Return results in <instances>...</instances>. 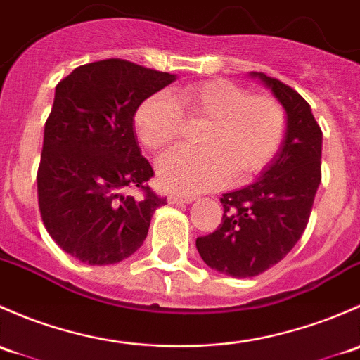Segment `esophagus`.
<instances>
[{"mask_svg": "<svg viewBox=\"0 0 360 360\" xmlns=\"http://www.w3.org/2000/svg\"><path fill=\"white\" fill-rule=\"evenodd\" d=\"M194 201L192 195H184V194H176V192H172L168 195V205H188V202Z\"/></svg>", "mask_w": 360, "mask_h": 360, "instance_id": "esophagus-1", "label": "esophagus"}]
</instances>
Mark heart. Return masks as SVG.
<instances>
[{"instance_id":"1","label":"heart","mask_w":360,"mask_h":360,"mask_svg":"<svg viewBox=\"0 0 360 360\" xmlns=\"http://www.w3.org/2000/svg\"><path fill=\"white\" fill-rule=\"evenodd\" d=\"M185 117L207 121L198 136L201 149L172 150L158 162L159 184L185 194L220 187L229 175L236 181L255 176L272 161L286 131L277 100L213 79L184 86L175 97L143 100L135 112L136 135L147 149L162 150L181 135Z\"/></svg>"}]
</instances>
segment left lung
Masks as SVG:
<instances>
[{
  "mask_svg": "<svg viewBox=\"0 0 360 360\" xmlns=\"http://www.w3.org/2000/svg\"><path fill=\"white\" fill-rule=\"evenodd\" d=\"M286 110V131L255 184L221 195L224 218L195 248L210 269L255 277L279 263L309 224L321 185L322 131L305 98L263 72H250Z\"/></svg>",
  "mask_w": 360,
  "mask_h": 360,
  "instance_id": "left-lung-1",
  "label": "left lung"
}]
</instances>
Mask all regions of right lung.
Returning <instances> with one entry per match:
<instances>
[{
  "label": "right lung",
  "instance_id": "1",
  "mask_svg": "<svg viewBox=\"0 0 360 360\" xmlns=\"http://www.w3.org/2000/svg\"><path fill=\"white\" fill-rule=\"evenodd\" d=\"M175 74L121 58L79 65L55 88L44 124L38 202L51 239L76 260L112 265L146 240L150 218L166 202L147 181L153 166L135 133L136 109ZM144 191L142 200L126 196Z\"/></svg>",
  "mask_w": 360,
  "mask_h": 360
}]
</instances>
